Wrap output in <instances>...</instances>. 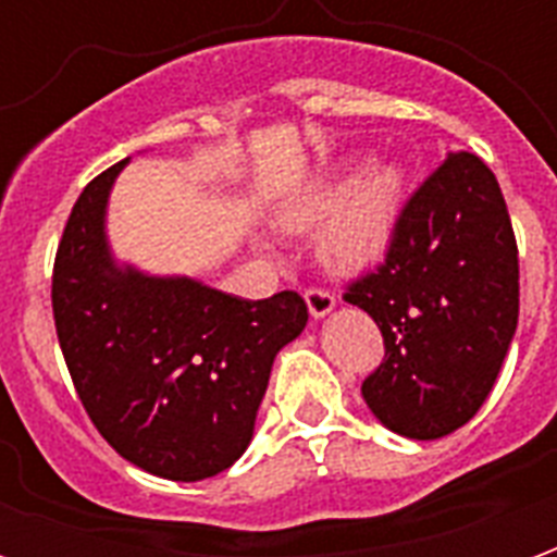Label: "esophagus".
Instances as JSON below:
<instances>
[{"label":"esophagus","instance_id":"34e87169","mask_svg":"<svg viewBox=\"0 0 557 557\" xmlns=\"http://www.w3.org/2000/svg\"><path fill=\"white\" fill-rule=\"evenodd\" d=\"M304 301H307V310H310L313 319H325V315L337 307L334 292H327V289H307L304 292Z\"/></svg>","mask_w":557,"mask_h":557}]
</instances>
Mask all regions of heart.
Listing matches in <instances>:
<instances>
[{"instance_id": "heart-1", "label": "heart", "mask_w": 557, "mask_h": 557, "mask_svg": "<svg viewBox=\"0 0 557 557\" xmlns=\"http://www.w3.org/2000/svg\"><path fill=\"white\" fill-rule=\"evenodd\" d=\"M406 178L394 163H367L351 178H322L277 211L289 232L315 226L319 262L339 274H355L382 262L397 232Z\"/></svg>"}]
</instances>
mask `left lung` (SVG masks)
Here are the masks:
<instances>
[{"label": "left lung", "instance_id": "left-lung-1", "mask_svg": "<svg viewBox=\"0 0 557 557\" xmlns=\"http://www.w3.org/2000/svg\"><path fill=\"white\" fill-rule=\"evenodd\" d=\"M346 301L385 337L361 394L387 430L432 442L478 414L519 322L513 226L478 154L447 151L403 208L385 265Z\"/></svg>", "mask_w": 557, "mask_h": 557}]
</instances>
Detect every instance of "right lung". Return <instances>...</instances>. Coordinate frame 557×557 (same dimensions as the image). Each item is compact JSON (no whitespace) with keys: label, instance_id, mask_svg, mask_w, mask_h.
I'll return each instance as SVG.
<instances>
[{"label":"right lung","instance_id":"right-lung-1","mask_svg":"<svg viewBox=\"0 0 557 557\" xmlns=\"http://www.w3.org/2000/svg\"><path fill=\"white\" fill-rule=\"evenodd\" d=\"M127 160L86 184L53 265L67 373L115 454L154 478H214L253 438L277 351L307 325L298 292L265 301L119 262L107 206Z\"/></svg>","mask_w":557,"mask_h":557}]
</instances>
